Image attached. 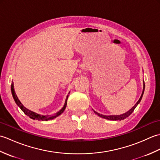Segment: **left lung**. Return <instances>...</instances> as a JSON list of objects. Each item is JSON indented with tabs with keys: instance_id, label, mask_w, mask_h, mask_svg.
<instances>
[{
	"instance_id": "obj_1",
	"label": "left lung",
	"mask_w": 160,
	"mask_h": 160,
	"mask_svg": "<svg viewBox=\"0 0 160 160\" xmlns=\"http://www.w3.org/2000/svg\"><path fill=\"white\" fill-rule=\"evenodd\" d=\"M144 88H145V84H144V82L143 91H142V93L141 95V97L140 98V99H139V100L137 102V103L135 104L134 106L131 108L130 110H129L128 111H127V113H123V114H122V115H102L100 113H98V112L93 111L94 113H96V114H97L98 116H100V117L102 118H104V119H107V120H124L125 118H128L129 115H130L132 113V111H133L135 108H136V107L138 106V104L140 102V101L142 100V96H143V94H144Z\"/></svg>"
}]
</instances>
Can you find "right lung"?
I'll return each instance as SVG.
<instances>
[{
    "label": "right lung",
    "instance_id": "right-lung-1",
    "mask_svg": "<svg viewBox=\"0 0 160 160\" xmlns=\"http://www.w3.org/2000/svg\"><path fill=\"white\" fill-rule=\"evenodd\" d=\"M11 90H12V96L13 98V100H14L15 102L20 107V109H21L24 112V113L28 115V116H29L30 118L33 119V120H42V121H48L49 120H53V119L56 118L58 116H59V115L61 113H62L63 111H64V109H65V108L67 107V99H68V97H69V95H68V96H67L66 100H65V102H64V107L62 108H61V109L58 112H57V113L55 115H40V114L35 113V112H33L32 111H30V110L28 109V108H27L23 106L22 104L20 102V101L19 100V99L18 98V97H17L16 94L15 93L13 82H12Z\"/></svg>",
    "mask_w": 160,
    "mask_h": 160
}]
</instances>
